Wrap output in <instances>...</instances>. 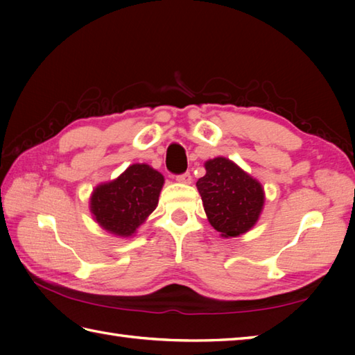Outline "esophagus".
Returning a JSON list of instances; mask_svg holds the SVG:
<instances>
[{"mask_svg":"<svg viewBox=\"0 0 355 355\" xmlns=\"http://www.w3.org/2000/svg\"><path fill=\"white\" fill-rule=\"evenodd\" d=\"M177 182L178 183H183V184H189L192 182V175L189 172L182 173V175H177Z\"/></svg>","mask_w":355,"mask_h":355,"instance_id":"esophagus-1","label":"esophagus"}]
</instances>
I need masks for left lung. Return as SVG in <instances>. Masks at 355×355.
I'll use <instances>...</instances> for the list:
<instances>
[{
  "instance_id": "obj_1",
  "label": "left lung",
  "mask_w": 355,
  "mask_h": 355,
  "mask_svg": "<svg viewBox=\"0 0 355 355\" xmlns=\"http://www.w3.org/2000/svg\"><path fill=\"white\" fill-rule=\"evenodd\" d=\"M205 168L206 175L197 187L210 225L223 238H236L250 230L266 200L262 184L225 157L207 160Z\"/></svg>"
}]
</instances>
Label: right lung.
<instances>
[{"instance_id": "right-lung-1", "label": "right lung", "mask_w": 355, "mask_h": 355, "mask_svg": "<svg viewBox=\"0 0 355 355\" xmlns=\"http://www.w3.org/2000/svg\"><path fill=\"white\" fill-rule=\"evenodd\" d=\"M163 175L145 163L131 164L123 173L96 187L89 198L96 223L116 236H132L158 205Z\"/></svg>"}]
</instances>
